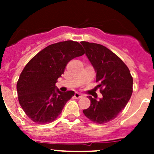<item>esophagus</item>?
<instances>
[{
    "label": "esophagus",
    "mask_w": 154,
    "mask_h": 154,
    "mask_svg": "<svg viewBox=\"0 0 154 154\" xmlns=\"http://www.w3.org/2000/svg\"><path fill=\"white\" fill-rule=\"evenodd\" d=\"M74 97L75 98V99H80V98L82 97V95L80 93H79V92H75L74 95Z\"/></svg>",
    "instance_id": "esophagus-1"
}]
</instances>
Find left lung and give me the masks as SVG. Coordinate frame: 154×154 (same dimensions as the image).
Returning a JSON list of instances; mask_svg holds the SVG:
<instances>
[{
    "mask_svg": "<svg viewBox=\"0 0 154 154\" xmlns=\"http://www.w3.org/2000/svg\"><path fill=\"white\" fill-rule=\"evenodd\" d=\"M85 55L96 71V82L103 98L89 96L90 106L83 110L89 120L98 124L115 119L125 108L133 93V77L126 64L106 47L81 42Z\"/></svg>",
    "mask_w": 154,
    "mask_h": 154,
    "instance_id": "obj_1",
    "label": "left lung"
}]
</instances>
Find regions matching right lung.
I'll return each mask as SVG.
<instances>
[{
    "mask_svg": "<svg viewBox=\"0 0 154 154\" xmlns=\"http://www.w3.org/2000/svg\"><path fill=\"white\" fill-rule=\"evenodd\" d=\"M84 54L79 42L65 41L47 46L25 65L17 82V98L24 112L34 123H49L60 115L75 92L55 89L57 79L69 61Z\"/></svg>",
    "mask_w": 154,
    "mask_h": 154,
    "instance_id": "add662e5",
    "label": "right lung"
}]
</instances>
